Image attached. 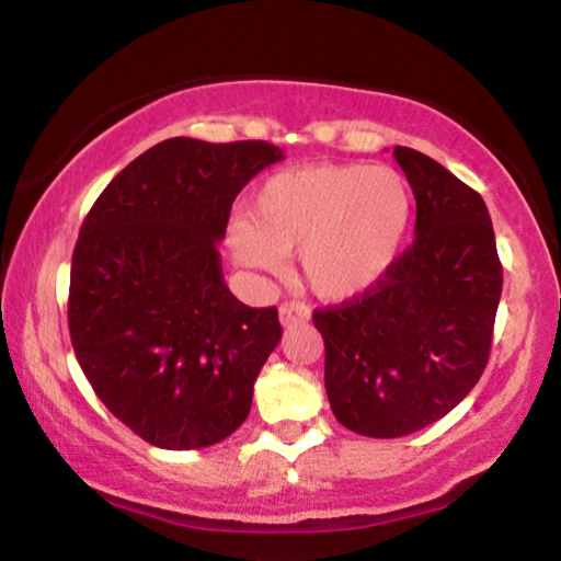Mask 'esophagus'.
Segmentation results:
<instances>
[{"label": "esophagus", "mask_w": 561, "mask_h": 561, "mask_svg": "<svg viewBox=\"0 0 561 561\" xmlns=\"http://www.w3.org/2000/svg\"><path fill=\"white\" fill-rule=\"evenodd\" d=\"M308 319V308L300 306V302H282L279 306V321L285 327L298 324V321Z\"/></svg>", "instance_id": "1"}]
</instances>
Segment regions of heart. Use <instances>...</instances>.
Wrapping results in <instances>:
<instances>
[{"label": "heart", "mask_w": 561, "mask_h": 561, "mask_svg": "<svg viewBox=\"0 0 561 561\" xmlns=\"http://www.w3.org/2000/svg\"><path fill=\"white\" fill-rule=\"evenodd\" d=\"M250 221L229 231L244 268L282 272L300 250L306 285L327 300L362 295L390 268L411 221L409 182L388 165H308L266 179Z\"/></svg>", "instance_id": "heart-1"}]
</instances>
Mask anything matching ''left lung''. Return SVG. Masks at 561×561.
Here are the masks:
<instances>
[{"mask_svg":"<svg viewBox=\"0 0 561 561\" xmlns=\"http://www.w3.org/2000/svg\"><path fill=\"white\" fill-rule=\"evenodd\" d=\"M392 158L414 190V242L362 295L313 311L332 414L366 437L411 435L465 401L491 356L504 285L478 192L411 147Z\"/></svg>","mask_w":561,"mask_h":561,"instance_id":"left-lung-1","label":"left lung"}]
</instances>
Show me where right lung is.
Here are the masks:
<instances>
[{
    "label": "right lung",
    "instance_id": "right-lung-1",
    "mask_svg": "<svg viewBox=\"0 0 561 561\" xmlns=\"http://www.w3.org/2000/svg\"><path fill=\"white\" fill-rule=\"evenodd\" d=\"M282 158L268 141L165 139L83 218L70 343L107 411L152 446H214L248 420L282 327L274 306L229 293L218 242L242 186Z\"/></svg>",
    "mask_w": 561,
    "mask_h": 561
}]
</instances>
